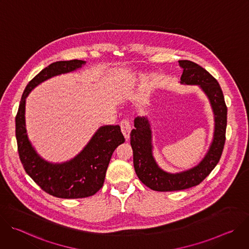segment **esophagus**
Instances as JSON below:
<instances>
[{
  "label": "esophagus",
  "instance_id": "obj_1",
  "mask_svg": "<svg viewBox=\"0 0 249 249\" xmlns=\"http://www.w3.org/2000/svg\"><path fill=\"white\" fill-rule=\"evenodd\" d=\"M120 126H121V131H122L125 139L128 140L130 138V132H131L130 121L128 119H123L120 123Z\"/></svg>",
  "mask_w": 249,
  "mask_h": 249
}]
</instances>
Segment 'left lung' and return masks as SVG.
Segmentation results:
<instances>
[{"label": "left lung", "mask_w": 249, "mask_h": 249, "mask_svg": "<svg viewBox=\"0 0 249 249\" xmlns=\"http://www.w3.org/2000/svg\"><path fill=\"white\" fill-rule=\"evenodd\" d=\"M183 69L180 84L199 86L208 96L215 116L214 136L204 159L185 171L169 173L162 170L153 156L152 130L147 117H137L130 141L133 149V162L139 179L155 191H178L200 184L219 162L226 142L228 108L218 81L198 64L179 60Z\"/></svg>", "instance_id": "8db88e82"}]
</instances>
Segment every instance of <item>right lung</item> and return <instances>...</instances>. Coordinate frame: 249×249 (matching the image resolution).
Returning a JSON list of instances; mask_svg holds the SVG:
<instances>
[{
    "label": "right lung",
    "instance_id": "add662e5",
    "mask_svg": "<svg viewBox=\"0 0 249 249\" xmlns=\"http://www.w3.org/2000/svg\"><path fill=\"white\" fill-rule=\"evenodd\" d=\"M86 61L71 60L50 64L26 86L16 116V137L20 161L25 172L46 193L64 199L86 198L94 195L103 185L111 156L125 142L119 125L101 126L88 145L74 159L62 163L43 160L32 147L25 129V98L42 82L73 72Z\"/></svg>",
    "mask_w": 249,
    "mask_h": 249
}]
</instances>
